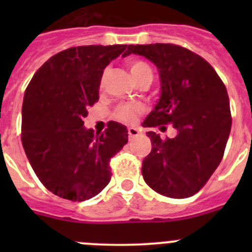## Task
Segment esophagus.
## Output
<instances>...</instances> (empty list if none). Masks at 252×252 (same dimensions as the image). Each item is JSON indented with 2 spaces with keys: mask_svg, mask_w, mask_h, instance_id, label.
<instances>
[{
  "mask_svg": "<svg viewBox=\"0 0 252 252\" xmlns=\"http://www.w3.org/2000/svg\"><path fill=\"white\" fill-rule=\"evenodd\" d=\"M140 135V131L135 127H130L128 128V136L130 139H133V137H137Z\"/></svg>",
  "mask_w": 252,
  "mask_h": 252,
  "instance_id": "obj_1",
  "label": "esophagus"
}]
</instances>
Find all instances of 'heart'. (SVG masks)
Wrapping results in <instances>:
<instances>
[{"instance_id": "heart-1", "label": "heart", "mask_w": 252, "mask_h": 252, "mask_svg": "<svg viewBox=\"0 0 252 252\" xmlns=\"http://www.w3.org/2000/svg\"><path fill=\"white\" fill-rule=\"evenodd\" d=\"M128 70H130L131 75L135 79V82L141 81L142 78L146 77H153V72H151V68L146 63L141 62V60H131L128 62ZM103 81V79H102ZM144 111V107L141 104H121V106L116 110V117L124 122H133L136 120L137 115Z\"/></svg>"}]
</instances>
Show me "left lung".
<instances>
[{
	"label": "left lung",
	"mask_w": 252,
	"mask_h": 252,
	"mask_svg": "<svg viewBox=\"0 0 252 252\" xmlns=\"http://www.w3.org/2000/svg\"><path fill=\"white\" fill-rule=\"evenodd\" d=\"M130 54L145 57L159 70L160 98L142 126L162 131L171 124L177 130L165 140L146 132L153 148L142 161V177L159 194L190 197L223 157L232 124L226 87L208 62L179 45H128L124 57Z\"/></svg>",
	"instance_id": "obj_1"
}]
</instances>
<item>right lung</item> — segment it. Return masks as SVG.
I'll use <instances>...</instances> for the list:
<instances>
[{"label": "right lung", "mask_w": 252, "mask_h": 252, "mask_svg": "<svg viewBox=\"0 0 252 252\" xmlns=\"http://www.w3.org/2000/svg\"><path fill=\"white\" fill-rule=\"evenodd\" d=\"M127 45H84L60 51L37 69L24 95L21 141L39 180L58 197L82 202L110 183V160L127 144V128L84 127L99 98L103 70Z\"/></svg>", "instance_id": "obj_1"}]
</instances>
